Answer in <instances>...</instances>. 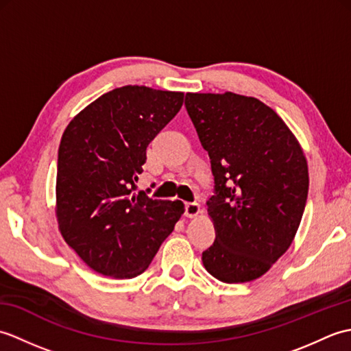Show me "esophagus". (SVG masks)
Returning a JSON list of instances; mask_svg holds the SVG:
<instances>
[{"label": "esophagus", "mask_w": 351, "mask_h": 351, "mask_svg": "<svg viewBox=\"0 0 351 351\" xmlns=\"http://www.w3.org/2000/svg\"><path fill=\"white\" fill-rule=\"evenodd\" d=\"M200 213V206H199V204H187L185 205V217H189V219H193V217H196V215Z\"/></svg>", "instance_id": "34e87169"}]
</instances>
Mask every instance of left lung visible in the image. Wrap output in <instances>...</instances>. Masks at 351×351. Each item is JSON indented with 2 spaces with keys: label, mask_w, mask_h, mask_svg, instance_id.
<instances>
[{
  "label": "left lung",
  "mask_w": 351,
  "mask_h": 351,
  "mask_svg": "<svg viewBox=\"0 0 351 351\" xmlns=\"http://www.w3.org/2000/svg\"><path fill=\"white\" fill-rule=\"evenodd\" d=\"M185 108L215 184L206 202L215 240L202 263L221 282L255 280L299 229L309 189L306 158L276 111L252 96L187 93Z\"/></svg>",
  "instance_id": "obj_1"
}]
</instances>
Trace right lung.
Wrapping results in <instances>:
<instances>
[{"mask_svg": "<svg viewBox=\"0 0 351 351\" xmlns=\"http://www.w3.org/2000/svg\"><path fill=\"white\" fill-rule=\"evenodd\" d=\"M184 93L123 86L99 96L64 130L57 161V220L96 273H143L184 213L181 200L136 193L146 147L182 107Z\"/></svg>", "mask_w": 351, "mask_h": 351, "instance_id": "right-lung-1", "label": "right lung"}]
</instances>
